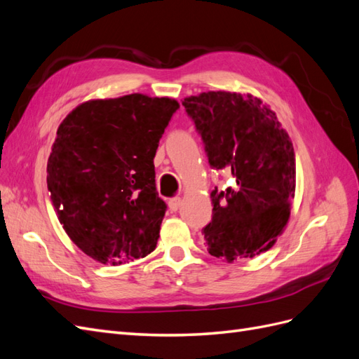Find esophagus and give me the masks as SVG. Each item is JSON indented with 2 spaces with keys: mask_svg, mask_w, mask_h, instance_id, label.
I'll return each instance as SVG.
<instances>
[{
  "mask_svg": "<svg viewBox=\"0 0 359 359\" xmlns=\"http://www.w3.org/2000/svg\"><path fill=\"white\" fill-rule=\"evenodd\" d=\"M181 203H182L181 198H172V199H169V202H168L169 210H170V211H178Z\"/></svg>",
  "mask_w": 359,
  "mask_h": 359,
  "instance_id": "1",
  "label": "esophagus"
}]
</instances>
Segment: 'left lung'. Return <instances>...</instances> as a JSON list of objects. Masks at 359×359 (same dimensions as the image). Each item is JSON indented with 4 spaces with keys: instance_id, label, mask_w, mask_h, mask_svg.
<instances>
[{
    "instance_id": "obj_1",
    "label": "left lung",
    "mask_w": 359,
    "mask_h": 359,
    "mask_svg": "<svg viewBox=\"0 0 359 359\" xmlns=\"http://www.w3.org/2000/svg\"><path fill=\"white\" fill-rule=\"evenodd\" d=\"M214 169L235 186L211 191L208 253L227 264L266 252L285 231L295 196V151L276 112L252 94L208 91L182 100Z\"/></svg>"
}]
</instances>
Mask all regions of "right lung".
<instances>
[{"label":"right lung","instance_id":"1","mask_svg":"<svg viewBox=\"0 0 359 359\" xmlns=\"http://www.w3.org/2000/svg\"><path fill=\"white\" fill-rule=\"evenodd\" d=\"M178 107L135 93L85 102L60 124L48 160L50 201L70 240L97 262L154 252L166 212L154 157Z\"/></svg>","mask_w":359,"mask_h":359}]
</instances>
